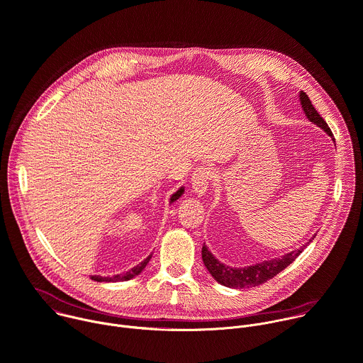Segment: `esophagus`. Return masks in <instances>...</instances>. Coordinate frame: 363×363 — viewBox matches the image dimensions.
<instances>
[{
    "label": "esophagus",
    "mask_w": 363,
    "mask_h": 363,
    "mask_svg": "<svg viewBox=\"0 0 363 363\" xmlns=\"http://www.w3.org/2000/svg\"><path fill=\"white\" fill-rule=\"evenodd\" d=\"M211 171L206 167H201L198 169L194 171L192 178H191V184H192V191L198 195L202 196L205 195V192L208 191L209 186V181H211Z\"/></svg>",
    "instance_id": "esophagus-1"
}]
</instances>
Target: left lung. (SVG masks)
<instances>
[{"label":"left lung","mask_w":363,"mask_h":363,"mask_svg":"<svg viewBox=\"0 0 363 363\" xmlns=\"http://www.w3.org/2000/svg\"><path fill=\"white\" fill-rule=\"evenodd\" d=\"M299 101L302 105V109L306 115V118L313 123L316 127L322 128L333 141V135L330 128L328 127V124L323 121V118L319 115V112L313 108L309 96L301 91L299 92ZM315 235L309 239L311 244L313 240ZM308 244L299 247V250H295L289 254L282 255L281 258H275V259H268L255 265H250V267H244V268H233V267H228L222 262H219L208 250V247L203 244L202 247V261L203 265L206 267V269L209 271V274L213 277V279L228 288H233V289H247V288H254V286H259L262 284H265L267 281L272 279L275 275H278L279 272H282L286 267H289L301 254L302 251L308 247Z\"/></svg>","instance_id":"obj_1"}]
</instances>
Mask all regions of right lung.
<instances>
[{
	"label": "right lung",
	"mask_w": 363,
	"mask_h": 363,
	"mask_svg": "<svg viewBox=\"0 0 363 363\" xmlns=\"http://www.w3.org/2000/svg\"><path fill=\"white\" fill-rule=\"evenodd\" d=\"M184 191H185L184 186H181L175 194H172V195H171V199H169V203H172V202H175L177 199H179L181 195L184 194ZM151 258H152V254L148 255V258H145V259H144L143 262H140L137 267H134V268H131L130 271H127L125 274H118V275H113V277L92 275L91 279H92V281H96V282H123V281H130V279L138 277V275L145 269V267L148 265V262L151 261Z\"/></svg>",
	"instance_id": "right-lung-1"
}]
</instances>
